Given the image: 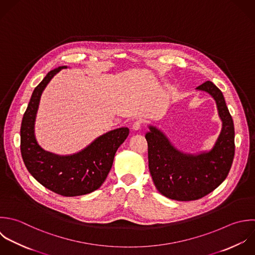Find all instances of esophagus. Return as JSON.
Here are the masks:
<instances>
[{
  "label": "esophagus",
  "instance_id": "esophagus-1",
  "mask_svg": "<svg viewBox=\"0 0 255 255\" xmlns=\"http://www.w3.org/2000/svg\"><path fill=\"white\" fill-rule=\"evenodd\" d=\"M142 124H143V122H142L141 120H136V121H134L133 124H132V129H133L134 131H137V130H139V129L141 128Z\"/></svg>",
  "mask_w": 255,
  "mask_h": 255
}]
</instances>
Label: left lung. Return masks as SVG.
<instances>
[{
  "instance_id": "1",
  "label": "left lung",
  "mask_w": 255,
  "mask_h": 255,
  "mask_svg": "<svg viewBox=\"0 0 255 255\" xmlns=\"http://www.w3.org/2000/svg\"><path fill=\"white\" fill-rule=\"evenodd\" d=\"M197 89L214 97L223 121L211 151L197 155L183 153L154 126H149L150 131L145 135L153 182L163 196L175 201H195L212 193L228 177L235 157V126L223 92L212 81Z\"/></svg>"
}]
</instances>
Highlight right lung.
Masks as SVG:
<instances>
[{"mask_svg":"<svg viewBox=\"0 0 255 255\" xmlns=\"http://www.w3.org/2000/svg\"><path fill=\"white\" fill-rule=\"evenodd\" d=\"M50 70L34 88L20 126V153L29 174L44 188L63 197L82 196L99 189L112 167L117 149L129 135L127 127L109 131L80 152L59 156L44 151L34 136L35 116L41 93L62 68Z\"/></svg>","mask_w":255,"mask_h":255,"instance_id":"obj_1","label":"right lung"}]
</instances>
